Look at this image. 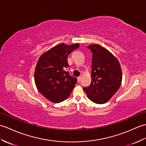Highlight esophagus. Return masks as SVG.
Wrapping results in <instances>:
<instances>
[{
	"label": "esophagus",
	"mask_w": 146,
	"mask_h": 146,
	"mask_svg": "<svg viewBox=\"0 0 146 146\" xmlns=\"http://www.w3.org/2000/svg\"><path fill=\"white\" fill-rule=\"evenodd\" d=\"M80 80H81V76H78V78H77V80H78V83L80 82Z\"/></svg>",
	"instance_id": "1"
}]
</instances>
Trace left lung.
<instances>
[{"instance_id":"left-lung-1","label":"left lung","mask_w":146,"mask_h":146,"mask_svg":"<svg viewBox=\"0 0 146 146\" xmlns=\"http://www.w3.org/2000/svg\"><path fill=\"white\" fill-rule=\"evenodd\" d=\"M92 52V82L83 87L88 98L95 104L106 103L119 90L122 75L119 61L99 44L87 47Z\"/></svg>"}]
</instances>
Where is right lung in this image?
<instances>
[{"mask_svg":"<svg viewBox=\"0 0 146 146\" xmlns=\"http://www.w3.org/2000/svg\"><path fill=\"white\" fill-rule=\"evenodd\" d=\"M60 44L50 49L39 58L37 63L35 81L39 92L49 101L60 103L70 95L77 82L66 68L68 56L79 47Z\"/></svg>","mask_w":146,"mask_h":146,"instance_id":"add662e5","label":"right lung"}]
</instances>
